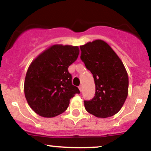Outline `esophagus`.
Returning <instances> with one entry per match:
<instances>
[{"label": "esophagus", "mask_w": 151, "mask_h": 151, "mask_svg": "<svg viewBox=\"0 0 151 151\" xmlns=\"http://www.w3.org/2000/svg\"><path fill=\"white\" fill-rule=\"evenodd\" d=\"M79 91H82V86H81V85L79 86Z\"/></svg>", "instance_id": "obj_1"}]
</instances>
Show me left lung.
<instances>
[{"mask_svg": "<svg viewBox=\"0 0 151 151\" xmlns=\"http://www.w3.org/2000/svg\"><path fill=\"white\" fill-rule=\"evenodd\" d=\"M81 59L93 74L95 96L84 101L89 114L98 118H108L122 108L129 93V76L124 64L110 45L96 40L80 46Z\"/></svg>", "mask_w": 151, "mask_h": 151, "instance_id": "8db88e82", "label": "left lung"}]
</instances>
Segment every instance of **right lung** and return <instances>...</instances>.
I'll list each match as a JSON object with an SVG mask.
<instances>
[{
    "instance_id": "1",
    "label": "right lung",
    "mask_w": 151,
    "mask_h": 151,
    "mask_svg": "<svg viewBox=\"0 0 151 151\" xmlns=\"http://www.w3.org/2000/svg\"><path fill=\"white\" fill-rule=\"evenodd\" d=\"M79 55L78 46L54 45L32 60L27 69L24 93L30 108L45 118L67 110L70 101L80 91L72 85L68 67Z\"/></svg>"
}]
</instances>
